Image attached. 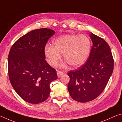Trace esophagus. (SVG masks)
Wrapping results in <instances>:
<instances>
[{
	"label": "esophagus",
	"instance_id": "obj_1",
	"mask_svg": "<svg viewBox=\"0 0 122 122\" xmlns=\"http://www.w3.org/2000/svg\"><path fill=\"white\" fill-rule=\"evenodd\" d=\"M63 74V71H57V76H58V77H61V76Z\"/></svg>",
	"mask_w": 122,
	"mask_h": 122
}]
</instances>
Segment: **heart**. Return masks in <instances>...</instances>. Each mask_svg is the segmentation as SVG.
Instances as JSON below:
<instances>
[{"label": "heart", "mask_w": 122, "mask_h": 122, "mask_svg": "<svg viewBox=\"0 0 122 122\" xmlns=\"http://www.w3.org/2000/svg\"><path fill=\"white\" fill-rule=\"evenodd\" d=\"M92 44L85 35H66L53 41V46L47 45L45 55L49 65L56 66L61 59V54L71 67L81 66L88 58Z\"/></svg>", "instance_id": "heart-1"}]
</instances>
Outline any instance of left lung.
I'll list each match as a JSON object with an SVG mask.
<instances>
[{"instance_id":"obj_1","label":"left lung","mask_w":122,"mask_h":122,"mask_svg":"<svg viewBox=\"0 0 122 122\" xmlns=\"http://www.w3.org/2000/svg\"><path fill=\"white\" fill-rule=\"evenodd\" d=\"M92 42L89 56L77 69L67 73L68 89L71 97L87 102L97 97L106 87L113 69L114 61L110 46L104 39L90 33Z\"/></svg>"}]
</instances>
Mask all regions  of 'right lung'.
Masks as SVG:
<instances>
[{"label":"right lung","instance_id":"1","mask_svg":"<svg viewBox=\"0 0 122 122\" xmlns=\"http://www.w3.org/2000/svg\"><path fill=\"white\" fill-rule=\"evenodd\" d=\"M53 30H33L18 39L10 49L8 72L10 82L22 100L32 104L46 101L56 71L45 60V48Z\"/></svg>","mask_w":122,"mask_h":122}]
</instances>
